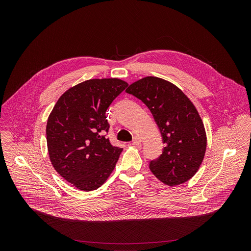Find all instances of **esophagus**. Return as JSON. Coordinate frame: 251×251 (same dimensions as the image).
Masks as SVG:
<instances>
[{
    "instance_id": "obj_1",
    "label": "esophagus",
    "mask_w": 251,
    "mask_h": 251,
    "mask_svg": "<svg viewBox=\"0 0 251 251\" xmlns=\"http://www.w3.org/2000/svg\"><path fill=\"white\" fill-rule=\"evenodd\" d=\"M141 143V139L139 138V137H134L133 138V141H132V145H135V146H137V145H139Z\"/></svg>"
}]
</instances>
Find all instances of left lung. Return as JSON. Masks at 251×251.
I'll list each match as a JSON object with an SVG mask.
<instances>
[{
  "label": "left lung",
  "instance_id": "8db88e82",
  "mask_svg": "<svg viewBox=\"0 0 251 251\" xmlns=\"http://www.w3.org/2000/svg\"><path fill=\"white\" fill-rule=\"evenodd\" d=\"M126 92L148 107L162 135L165 147L150 161L151 172L168 186L189 181L206 148L204 127L194 104L176 85L154 76L132 83Z\"/></svg>",
  "mask_w": 251,
  "mask_h": 251
}]
</instances>
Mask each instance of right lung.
<instances>
[{
  "label": "right lung",
  "mask_w": 251,
  "mask_h": 251,
  "mask_svg": "<svg viewBox=\"0 0 251 251\" xmlns=\"http://www.w3.org/2000/svg\"><path fill=\"white\" fill-rule=\"evenodd\" d=\"M128 86L118 78L89 79L65 91L49 117L47 142L53 168L77 189H98L122 152L106 137V110Z\"/></svg>",
  "instance_id": "1"
}]
</instances>
